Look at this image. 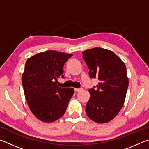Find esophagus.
I'll return each mask as SVG.
<instances>
[{
  "instance_id": "34e87169",
  "label": "esophagus",
  "mask_w": 149,
  "mask_h": 149,
  "mask_svg": "<svg viewBox=\"0 0 149 149\" xmlns=\"http://www.w3.org/2000/svg\"><path fill=\"white\" fill-rule=\"evenodd\" d=\"M74 90H75V91L79 92V91H80L82 90V88H79V89H77V88H75Z\"/></svg>"
}]
</instances>
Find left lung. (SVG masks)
<instances>
[{
    "mask_svg": "<svg viewBox=\"0 0 149 149\" xmlns=\"http://www.w3.org/2000/svg\"><path fill=\"white\" fill-rule=\"evenodd\" d=\"M82 53L90 78H97L99 81L96 88L89 89L90 99L85 112L95 122H108L124 104L129 84L125 65L114 52L102 48H93Z\"/></svg>",
    "mask_w": 149,
    "mask_h": 149,
    "instance_id": "obj_1",
    "label": "left lung"
}]
</instances>
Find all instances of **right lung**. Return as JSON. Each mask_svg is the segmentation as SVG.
I'll list each match as a JSON object with an SVG mask.
<instances>
[{
  "label": "right lung",
  "mask_w": 149,
  "mask_h": 149,
  "mask_svg": "<svg viewBox=\"0 0 149 149\" xmlns=\"http://www.w3.org/2000/svg\"><path fill=\"white\" fill-rule=\"evenodd\" d=\"M73 54L47 50L27 59L22 77L25 97L35 117L44 122L61 118L74 93L73 88L57 85L64 78V65Z\"/></svg>",
  "instance_id": "1"
}]
</instances>
